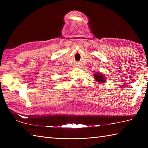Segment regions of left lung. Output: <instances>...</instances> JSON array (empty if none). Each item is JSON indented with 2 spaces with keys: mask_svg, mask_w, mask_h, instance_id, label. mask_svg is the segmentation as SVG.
I'll list each match as a JSON object with an SVG mask.
<instances>
[{
  "mask_svg": "<svg viewBox=\"0 0 148 148\" xmlns=\"http://www.w3.org/2000/svg\"><path fill=\"white\" fill-rule=\"evenodd\" d=\"M94 78L99 83H103L106 81L104 75L102 73H96L94 74Z\"/></svg>",
  "mask_w": 148,
  "mask_h": 148,
  "instance_id": "obj_1",
  "label": "left lung"
}]
</instances>
